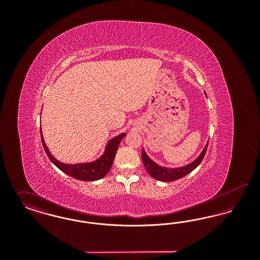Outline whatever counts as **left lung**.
Returning a JSON list of instances; mask_svg holds the SVG:
<instances>
[{
	"mask_svg": "<svg viewBox=\"0 0 260 260\" xmlns=\"http://www.w3.org/2000/svg\"><path fill=\"white\" fill-rule=\"evenodd\" d=\"M208 144H209V142L207 143V145L205 146V148L202 151V153L200 154V156L195 161H192L189 165H186L184 167H181V168H176V169L162 168L149 158L147 154L145 153L144 149H142V155H141L142 161H143V165H144L146 171L153 178H155L157 180H161V181H166V182L174 181V180H177V179L185 176L188 173H191L193 170H195L198 167L206 155Z\"/></svg>",
	"mask_w": 260,
	"mask_h": 260,
	"instance_id": "obj_1",
	"label": "left lung"
}]
</instances>
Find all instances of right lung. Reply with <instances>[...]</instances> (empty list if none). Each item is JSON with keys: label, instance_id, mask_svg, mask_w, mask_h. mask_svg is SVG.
Returning a JSON list of instances; mask_svg holds the SVG:
<instances>
[{"label": "right lung", "instance_id": "add662e5", "mask_svg": "<svg viewBox=\"0 0 260 260\" xmlns=\"http://www.w3.org/2000/svg\"><path fill=\"white\" fill-rule=\"evenodd\" d=\"M124 136H125V134H122V135H119L111 139L105 147L104 154L96 161H91V162H84V164H75V165L69 164L68 165V164H63L61 161H57L50 154L49 148L47 147L45 140L43 138V134H42V129H41L42 143H43V146H44L45 151H46L50 161H52L63 173L74 177L76 179L83 180V181L99 180L109 173V171L111 170L112 164L115 159L117 150L119 147V144H120L121 140L124 138Z\"/></svg>", "mask_w": 260, "mask_h": 260}]
</instances>
